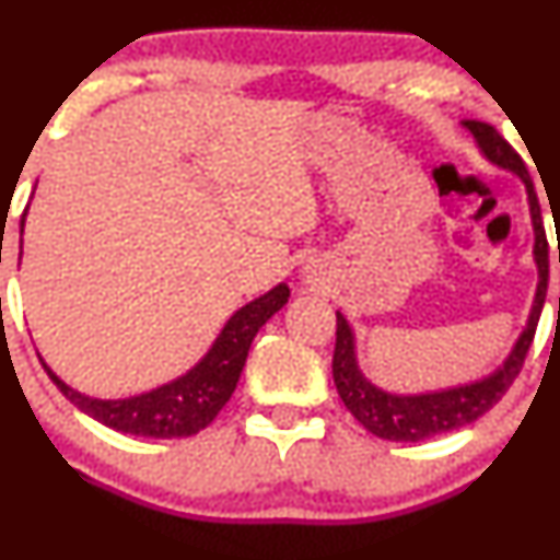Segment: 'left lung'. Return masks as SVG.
Returning a JSON list of instances; mask_svg holds the SVG:
<instances>
[{
  "mask_svg": "<svg viewBox=\"0 0 560 560\" xmlns=\"http://www.w3.org/2000/svg\"><path fill=\"white\" fill-rule=\"evenodd\" d=\"M463 127L474 135L477 149L482 151L485 160L504 167V171L515 173L525 184L530 224H534V262L536 270H539V284H536L534 306H530L528 322H525L521 338H517L512 352L506 354V360L493 371V374L482 376V380L477 382H468V385L431 389V393L417 395L387 393V389L376 387L374 382L365 380L363 371H360L358 365V358H354L352 327H349L347 316L336 312L332 382H336L338 395H341L343 406L354 415V420H358L365 431H371L380 439H387V442H422V439L428 436H439V433H450L455 431V428L468 425V422L482 417L488 409H493L501 400V395H504L512 382H515V376L521 374L523 360L525 354H528L530 341H534L536 322H539L541 306H545L547 276H550V265H547V238L545 228H541V208L539 200H536L530 175L525 171V162L521 160V154L490 127V124L468 118V121H463Z\"/></svg>",
  "mask_w": 560,
  "mask_h": 560,
  "instance_id": "1",
  "label": "left lung"
}]
</instances>
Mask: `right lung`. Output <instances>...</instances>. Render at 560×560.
I'll return each instance as SVG.
<instances>
[{
    "label": "right lung",
    "mask_w": 560,
    "mask_h": 560,
    "mask_svg": "<svg viewBox=\"0 0 560 560\" xmlns=\"http://www.w3.org/2000/svg\"><path fill=\"white\" fill-rule=\"evenodd\" d=\"M24 224L26 211L21 217V235H24ZM287 301H290V287L287 284H276L270 292L254 298L252 303H246L230 316L228 325L222 327L217 341L211 343L206 358L195 369H189L184 376L167 382V385L149 389V393L129 395V398L105 400L78 393V389L65 385L45 365L43 358L39 360H43V369L48 371L54 385L67 395L70 404H75L78 409L113 428V431L149 439L195 436L202 428L211 425L213 417L228 404L241 380L254 336Z\"/></svg>",
    "instance_id": "right-lung-1"
}]
</instances>
